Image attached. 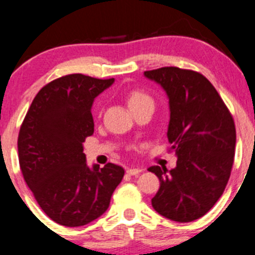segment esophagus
<instances>
[{
  "label": "esophagus",
  "mask_w": 255,
  "mask_h": 255,
  "mask_svg": "<svg viewBox=\"0 0 255 255\" xmlns=\"http://www.w3.org/2000/svg\"><path fill=\"white\" fill-rule=\"evenodd\" d=\"M142 171H143V169H140V168H130V169H128L127 173L129 174V175H138V174L142 173Z\"/></svg>",
  "instance_id": "34e87169"
}]
</instances>
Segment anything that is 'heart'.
<instances>
[{
	"instance_id": "obj_1",
	"label": "heart",
	"mask_w": 255,
	"mask_h": 255,
	"mask_svg": "<svg viewBox=\"0 0 255 255\" xmlns=\"http://www.w3.org/2000/svg\"><path fill=\"white\" fill-rule=\"evenodd\" d=\"M128 104H129L130 109L137 106H142V105H154L153 99H151L150 95H148L146 92L142 91V90H133L130 91V94L128 95Z\"/></svg>"
}]
</instances>
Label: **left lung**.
I'll list each match as a JSON object with an SVG mask.
<instances>
[{"mask_svg": "<svg viewBox=\"0 0 255 255\" xmlns=\"http://www.w3.org/2000/svg\"><path fill=\"white\" fill-rule=\"evenodd\" d=\"M169 97L168 139L176 168L150 166L160 187L151 199L159 215L191 222L222 196L235 161L236 126L217 90L202 74L176 66L144 71Z\"/></svg>", "mask_w": 255, "mask_h": 255, "instance_id": "1", "label": "left lung"}]
</instances>
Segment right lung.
I'll list each match as a JSON object with an SVG mask.
<instances>
[{
	"label": "right lung",
	"mask_w": 255,
	"mask_h": 255,
	"mask_svg": "<svg viewBox=\"0 0 255 255\" xmlns=\"http://www.w3.org/2000/svg\"><path fill=\"white\" fill-rule=\"evenodd\" d=\"M115 79L70 74L53 80L33 100L18 134L22 175L45 215L79 227L104 215L125 169L86 165L82 143L94 134L91 106Z\"/></svg>",
	"instance_id": "obj_1"
}]
</instances>
